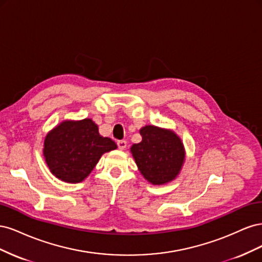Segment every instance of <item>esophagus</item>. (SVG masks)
<instances>
[{"label": "esophagus", "mask_w": 262, "mask_h": 262, "mask_svg": "<svg viewBox=\"0 0 262 262\" xmlns=\"http://www.w3.org/2000/svg\"><path fill=\"white\" fill-rule=\"evenodd\" d=\"M117 144H118V147H119V149H124L125 147H126V142L125 141H118L117 142Z\"/></svg>", "instance_id": "1"}]
</instances>
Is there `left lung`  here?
<instances>
[{"label": "left lung", "mask_w": 262, "mask_h": 262, "mask_svg": "<svg viewBox=\"0 0 262 262\" xmlns=\"http://www.w3.org/2000/svg\"><path fill=\"white\" fill-rule=\"evenodd\" d=\"M140 134L142 141L130 149L141 175L154 186L175 180L186 158L181 139L175 131L149 124L141 128Z\"/></svg>", "instance_id": "1"}]
</instances>
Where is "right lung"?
Instances as JSON below:
<instances>
[{
	"label": "right lung",
	"instance_id": "add662e5",
	"mask_svg": "<svg viewBox=\"0 0 262 262\" xmlns=\"http://www.w3.org/2000/svg\"><path fill=\"white\" fill-rule=\"evenodd\" d=\"M117 148V144L101 137L92 119L64 120L47 133L43 157L53 176L78 184L90 175L102 154Z\"/></svg>",
	"mask_w": 262,
	"mask_h": 262
}]
</instances>
